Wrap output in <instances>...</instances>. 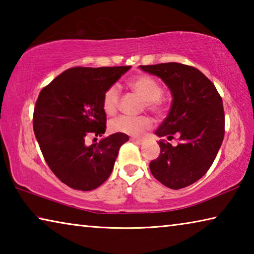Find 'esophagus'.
I'll use <instances>...</instances> for the list:
<instances>
[{"label": "esophagus", "instance_id": "esophagus-1", "mask_svg": "<svg viewBox=\"0 0 254 254\" xmlns=\"http://www.w3.org/2000/svg\"><path fill=\"white\" fill-rule=\"evenodd\" d=\"M132 142H134L136 144H142L143 143V139H140V137H131L130 139Z\"/></svg>", "mask_w": 254, "mask_h": 254}]
</instances>
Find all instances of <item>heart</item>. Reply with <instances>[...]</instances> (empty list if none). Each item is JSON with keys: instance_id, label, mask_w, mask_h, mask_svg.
Here are the masks:
<instances>
[{"instance_id": "b5f03b06", "label": "heart", "mask_w": 254, "mask_h": 254, "mask_svg": "<svg viewBox=\"0 0 254 254\" xmlns=\"http://www.w3.org/2000/svg\"><path fill=\"white\" fill-rule=\"evenodd\" d=\"M133 92L137 94L144 101V105L149 111L156 114H161L163 105L161 102L162 88L152 77L140 75L132 78L127 83ZM119 89L112 86L103 95V110L107 115H114L119 106ZM152 127V120L149 117L130 118L122 115L112 120L110 123L111 131L115 133H123L127 135H141Z\"/></svg>"}]
</instances>
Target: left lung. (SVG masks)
Listing matches in <instances>:
<instances>
[{"instance_id":"8db88e82","label":"left lung","mask_w":254,"mask_h":254,"mask_svg":"<svg viewBox=\"0 0 254 254\" xmlns=\"http://www.w3.org/2000/svg\"><path fill=\"white\" fill-rule=\"evenodd\" d=\"M163 80L173 95L167 118L154 132L160 154L150 162L153 177L166 187L180 189L207 173L224 139V109L216 87L197 68L179 63L140 66ZM175 136L179 144L169 141Z\"/></svg>"}]
</instances>
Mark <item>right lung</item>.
<instances>
[{"label": "right lung", "instance_id": "right-lung-1", "mask_svg": "<svg viewBox=\"0 0 254 254\" xmlns=\"http://www.w3.org/2000/svg\"><path fill=\"white\" fill-rule=\"evenodd\" d=\"M131 66L72 67L41 89L33 131L46 162L60 182L77 190L97 188L110 177L128 136L114 133L85 144L86 136L106 130L103 95Z\"/></svg>", "mask_w": 254, "mask_h": 254}]
</instances>
